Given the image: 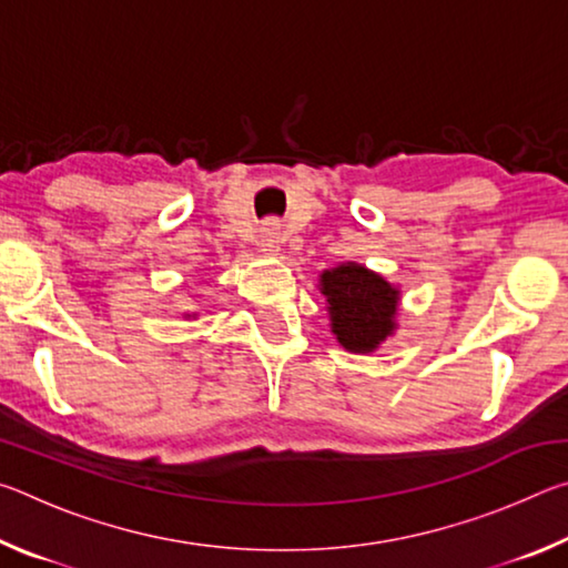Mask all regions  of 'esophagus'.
Instances as JSON below:
<instances>
[{"label":"esophagus","instance_id":"esophagus-1","mask_svg":"<svg viewBox=\"0 0 568 568\" xmlns=\"http://www.w3.org/2000/svg\"><path fill=\"white\" fill-rule=\"evenodd\" d=\"M281 243H283L281 227H277L275 223H267L261 230V247H263V253L265 255H277V253H281Z\"/></svg>","mask_w":568,"mask_h":568}]
</instances>
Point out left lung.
I'll return each mask as SVG.
<instances>
[{
	"label": "left lung",
	"mask_w": 568,
	"mask_h": 568,
	"mask_svg": "<svg viewBox=\"0 0 568 568\" xmlns=\"http://www.w3.org/2000/svg\"><path fill=\"white\" fill-rule=\"evenodd\" d=\"M331 333L343 351L368 355L398 331L400 287L361 263H341L318 275Z\"/></svg>",
	"instance_id": "8db88e82"
}]
</instances>
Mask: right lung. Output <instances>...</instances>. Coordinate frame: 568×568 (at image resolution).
<instances>
[{
	"mask_svg": "<svg viewBox=\"0 0 568 568\" xmlns=\"http://www.w3.org/2000/svg\"><path fill=\"white\" fill-rule=\"evenodd\" d=\"M185 318H197V313H185Z\"/></svg>",
	"mask_w": 568,
	"mask_h": 568,
	"instance_id": "right-lung-1",
	"label": "right lung"
}]
</instances>
